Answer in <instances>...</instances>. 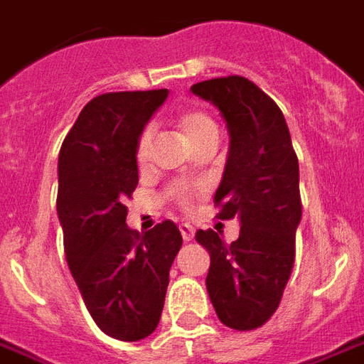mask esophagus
<instances>
[{"mask_svg":"<svg viewBox=\"0 0 364 364\" xmlns=\"http://www.w3.org/2000/svg\"><path fill=\"white\" fill-rule=\"evenodd\" d=\"M179 231H181L183 240H185V242H188V240H193L194 227L191 225V223H181V225H179Z\"/></svg>","mask_w":364,"mask_h":364,"instance_id":"34e87169","label":"esophagus"}]
</instances>
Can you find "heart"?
Segmentation results:
<instances>
[{
  "label": "heart",
  "mask_w": 364,
  "mask_h": 364,
  "mask_svg": "<svg viewBox=\"0 0 364 364\" xmlns=\"http://www.w3.org/2000/svg\"><path fill=\"white\" fill-rule=\"evenodd\" d=\"M177 127L179 132L183 133V137L187 139L188 145L196 146L198 143H202L204 139L218 137V126L215 122L212 120V116L206 114L204 110H198V108H187L177 114ZM152 132L146 129L141 139H139L137 145V160L139 164H146L149 158H151L152 152Z\"/></svg>",
  "instance_id": "obj_1"
}]
</instances>
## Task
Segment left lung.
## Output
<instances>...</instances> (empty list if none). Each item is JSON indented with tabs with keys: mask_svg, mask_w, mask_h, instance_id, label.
Instances as JSON below:
<instances>
[{
	"mask_svg": "<svg viewBox=\"0 0 364 364\" xmlns=\"http://www.w3.org/2000/svg\"><path fill=\"white\" fill-rule=\"evenodd\" d=\"M229 132V154L213 202L219 219L237 218L240 235L225 244L215 231H196L210 254L206 288L221 323L254 330L281 304L296 256L301 221L299 166L281 108L242 76L194 83Z\"/></svg>",
	"mask_w": 364,
	"mask_h": 364,
	"instance_id": "obj_1",
	"label": "left lung"
}]
</instances>
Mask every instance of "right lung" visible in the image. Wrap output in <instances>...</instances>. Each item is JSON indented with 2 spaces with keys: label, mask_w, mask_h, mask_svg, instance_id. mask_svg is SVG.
<instances>
[{
  "label": "right lung",
  "mask_w": 364,
  "mask_h": 364,
  "mask_svg": "<svg viewBox=\"0 0 364 364\" xmlns=\"http://www.w3.org/2000/svg\"><path fill=\"white\" fill-rule=\"evenodd\" d=\"M168 93L120 91L91 99L59 152L57 213L66 263L97 326L122 342L156 330L183 244L170 219L146 232L132 231L124 204L139 183V137Z\"/></svg>",
  "instance_id": "obj_1"
}]
</instances>
